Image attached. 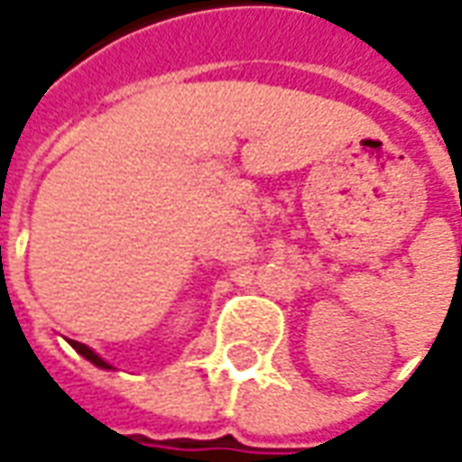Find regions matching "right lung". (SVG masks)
Segmentation results:
<instances>
[{
    "label": "right lung",
    "instance_id": "obj_1",
    "mask_svg": "<svg viewBox=\"0 0 462 462\" xmlns=\"http://www.w3.org/2000/svg\"><path fill=\"white\" fill-rule=\"evenodd\" d=\"M69 344H71V346H74L76 351L81 354V356L88 358V361H91L94 366H98V368H114V366H111V364H108V361H104V358L98 356L96 351H91V348L86 346V344H79V341H71V339H69Z\"/></svg>",
    "mask_w": 462,
    "mask_h": 462
}]
</instances>
